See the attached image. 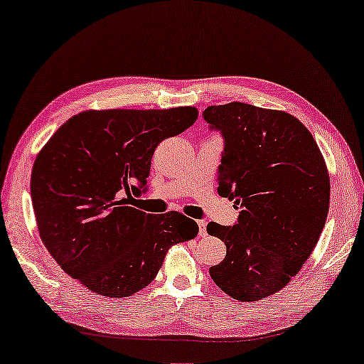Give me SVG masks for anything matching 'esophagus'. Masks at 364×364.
<instances>
[{"mask_svg":"<svg viewBox=\"0 0 364 364\" xmlns=\"http://www.w3.org/2000/svg\"><path fill=\"white\" fill-rule=\"evenodd\" d=\"M198 228H200V235L205 237L206 235V223L205 221H198Z\"/></svg>","mask_w":364,"mask_h":364,"instance_id":"obj_1","label":"esophagus"}]
</instances>
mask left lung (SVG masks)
<instances>
[{
	"instance_id": "left-lung-1",
	"label": "left lung",
	"mask_w": 364,
	"mask_h": 364,
	"mask_svg": "<svg viewBox=\"0 0 364 364\" xmlns=\"http://www.w3.org/2000/svg\"><path fill=\"white\" fill-rule=\"evenodd\" d=\"M203 116L225 140L218 193L240 210L232 228L208 224V234L228 248L210 276L234 300L266 299L300 272L324 229L331 200L324 156L285 111L232 101Z\"/></svg>"
}]
</instances>
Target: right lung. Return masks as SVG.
Masks as SVG:
<instances>
[{
    "label": "right lung",
    "mask_w": 364,
    "mask_h": 364,
    "mask_svg": "<svg viewBox=\"0 0 364 364\" xmlns=\"http://www.w3.org/2000/svg\"><path fill=\"white\" fill-rule=\"evenodd\" d=\"M198 109H87L65 121L35 158L31 193L41 242L64 272L103 296L145 289L169 248L198 224L178 211L130 206L164 139L193 126Z\"/></svg>",
    "instance_id": "obj_1"
}]
</instances>
